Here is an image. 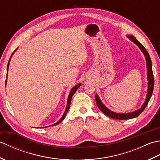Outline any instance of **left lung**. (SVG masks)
<instances>
[{
	"label": "left lung",
	"instance_id": "8db88e82",
	"mask_svg": "<svg viewBox=\"0 0 160 160\" xmlns=\"http://www.w3.org/2000/svg\"><path fill=\"white\" fill-rule=\"evenodd\" d=\"M127 37L131 40V41L133 42L135 45H137L138 46V47L140 49L142 53H144L146 58V61H147V78H148V91H147V98H146V101L144 102V104H142V106L140 109L133 112H131V113H115V112L111 111L108 109V108H107L103 104V103L102 102L98 95L96 94V102L97 106L100 108V111H102V112H103L104 114H105L106 115H107L108 117H110L111 118L116 119V120H128V119L136 118L138 116V115H140L142 113V112L145 109V108L147 107L148 102L151 98L152 91H153V88H154V77H153V73H152V62L148 52L147 51V49H145V47L142 45L133 36L128 35Z\"/></svg>",
	"mask_w": 160,
	"mask_h": 160
}]
</instances>
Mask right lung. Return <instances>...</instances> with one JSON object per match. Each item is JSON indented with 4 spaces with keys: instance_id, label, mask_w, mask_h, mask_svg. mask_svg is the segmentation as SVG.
<instances>
[{
    "instance_id": "obj_1",
    "label": "right lung",
    "mask_w": 160,
    "mask_h": 160,
    "mask_svg": "<svg viewBox=\"0 0 160 160\" xmlns=\"http://www.w3.org/2000/svg\"><path fill=\"white\" fill-rule=\"evenodd\" d=\"M16 49L14 51V52H13L12 53V56H11V57H10V58H9V62H8V68H7V71H8V69H9V64L10 60H11V58L12 57V55H13V53H14V52H16ZM5 84H6V83H5ZM80 85H81V84H77V85L75 86V87L73 88V89L71 90V92H70V93H69V97H68V100H67V104L66 109H65V111H64V114H63V115H62V117L61 118L60 120L58 122H57L56 124H53V125H51V126H55V125L58 124L59 123H60V122H62V121L64 120V118H65V116H66V115H67V113L68 111H69V109L71 98H72V96H73V94H74L75 93H76V91H77V89H78V88L80 87Z\"/></svg>"
}]
</instances>
